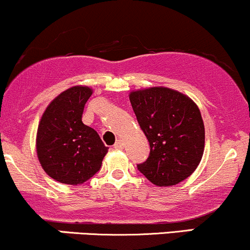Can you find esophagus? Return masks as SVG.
<instances>
[{"instance_id": "obj_1", "label": "esophagus", "mask_w": 250, "mask_h": 250, "mask_svg": "<svg viewBox=\"0 0 250 250\" xmlns=\"http://www.w3.org/2000/svg\"><path fill=\"white\" fill-rule=\"evenodd\" d=\"M114 148H115V149H123V148H125V142H123L122 140H119V141L115 143V146H114Z\"/></svg>"}]
</instances>
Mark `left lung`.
<instances>
[{"label": "left lung", "mask_w": 250, "mask_h": 250, "mask_svg": "<svg viewBox=\"0 0 250 250\" xmlns=\"http://www.w3.org/2000/svg\"><path fill=\"white\" fill-rule=\"evenodd\" d=\"M129 100L150 146L137 169L160 187L190 176L205 150V125L193 100L165 87L131 91Z\"/></svg>", "instance_id": "1"}]
</instances>
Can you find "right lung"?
Segmentation results:
<instances>
[{
    "mask_svg": "<svg viewBox=\"0 0 250 250\" xmlns=\"http://www.w3.org/2000/svg\"><path fill=\"white\" fill-rule=\"evenodd\" d=\"M89 87L75 85L55 97L43 113L36 151L43 170L65 185H81L100 170L108 147L99 134L82 122Z\"/></svg>",
    "mask_w": 250,
    "mask_h": 250,
    "instance_id": "obj_1",
    "label": "right lung"
}]
</instances>
